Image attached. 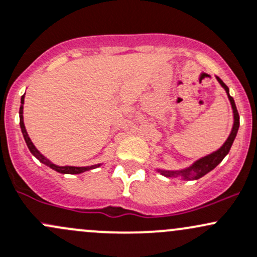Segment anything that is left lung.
Segmentation results:
<instances>
[{
  "mask_svg": "<svg viewBox=\"0 0 257 257\" xmlns=\"http://www.w3.org/2000/svg\"><path fill=\"white\" fill-rule=\"evenodd\" d=\"M217 80L219 81L220 85L223 86L224 90L226 91L228 98L231 103V108H233L234 125H233V129H231L230 136H229L228 139H226V142L224 143L223 147H221L220 149L214 151V153H212L210 155H207V156H204V158L199 159L198 161H196V163H194L192 166L188 167V169L182 170V171H165V170H159V172H161V175H164V176L172 177V176H178V175H181V176L185 178V180H198V178L204 176V175L208 174L209 171H212V170L214 169L218 164H220L221 160L225 158L226 154H228L229 150H230L234 139H235V137H236L237 129H239L240 118H239V113H237V109L235 106V102H234V98L230 96V94H229L228 86H226L225 83H224L223 81L219 79V77H217Z\"/></svg>",
  "mask_w": 257,
  "mask_h": 257,
  "instance_id": "1",
  "label": "left lung"
}]
</instances>
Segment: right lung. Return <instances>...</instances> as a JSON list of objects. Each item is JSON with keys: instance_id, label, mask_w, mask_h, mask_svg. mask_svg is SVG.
I'll list each match as a JSON object with an SVG mask.
<instances>
[{"instance_id": "add662e5", "label": "right lung", "mask_w": 257, "mask_h": 257, "mask_svg": "<svg viewBox=\"0 0 257 257\" xmlns=\"http://www.w3.org/2000/svg\"><path fill=\"white\" fill-rule=\"evenodd\" d=\"M23 104H24V94L22 96L21 98V108H20V125H21V131H22V134H23L24 137V140H26L27 143V147H28V149L31 150V153L33 154L34 156L38 159V160L40 161V163L45 164L47 166L51 167L53 170H55V171L60 172V174H71V175H75V174H81V172H85V171H88V170H92V169H96V167H98L99 165H92V166H87V167H76V166H56V165H54L53 163H50L49 160H48L47 158H44V156L42 155V154L39 153V151L37 150V148L34 147L33 143H32V140L29 139L28 134H27V131H26V126H24V123H23Z\"/></svg>"}]
</instances>
